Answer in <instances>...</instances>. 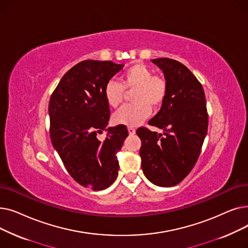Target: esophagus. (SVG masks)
Listing matches in <instances>:
<instances>
[{
    "mask_svg": "<svg viewBox=\"0 0 248 248\" xmlns=\"http://www.w3.org/2000/svg\"><path fill=\"white\" fill-rule=\"evenodd\" d=\"M127 131H128V134L131 135V136H133V135L136 134V129H135L134 127H132V126H129V127L127 128Z\"/></svg>",
    "mask_w": 248,
    "mask_h": 248,
    "instance_id": "34e87169",
    "label": "esophagus"
}]
</instances>
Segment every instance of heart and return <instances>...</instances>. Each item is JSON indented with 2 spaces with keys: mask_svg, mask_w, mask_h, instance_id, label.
Listing matches in <instances>:
<instances>
[{
  "mask_svg": "<svg viewBox=\"0 0 248 248\" xmlns=\"http://www.w3.org/2000/svg\"><path fill=\"white\" fill-rule=\"evenodd\" d=\"M124 90H134L133 104L117 110L112 120L116 124L136 126L146 120L151 108L162 107L168 93V85L163 77L153 75L152 70L142 63L131 65L121 76V83L109 80L104 87V98L110 108H117L123 102Z\"/></svg>",
  "mask_w": 248,
  "mask_h": 248,
  "instance_id": "obj_1",
  "label": "heart"
}]
</instances>
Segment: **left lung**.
Wrapping results in <instances>:
<instances>
[{"label": "left lung", "instance_id": "obj_1", "mask_svg": "<svg viewBox=\"0 0 248 248\" xmlns=\"http://www.w3.org/2000/svg\"><path fill=\"white\" fill-rule=\"evenodd\" d=\"M152 62L163 71L168 93L160 111L149 122L163 134L145 127L137 131L141 169L153 184L172 187L198 160L208 128L206 98L201 83L185 65L170 58Z\"/></svg>", "mask_w": 248, "mask_h": 248}]
</instances>
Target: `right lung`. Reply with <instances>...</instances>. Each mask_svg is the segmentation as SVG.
I'll use <instances>...</instances> for the list:
<instances>
[{
  "mask_svg": "<svg viewBox=\"0 0 248 248\" xmlns=\"http://www.w3.org/2000/svg\"><path fill=\"white\" fill-rule=\"evenodd\" d=\"M123 68L111 61H81L63 75L49 102L52 145L70 176L94 191L115 181L116 154L128 136L123 124L107 128L110 111L104 87ZM102 130L108 137L100 142L96 136Z\"/></svg>",
  "mask_w": 248,
  "mask_h": 248,
  "instance_id": "obj_1",
  "label": "right lung"
}]
</instances>
